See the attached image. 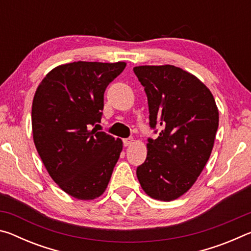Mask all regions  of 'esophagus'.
<instances>
[{
	"label": "esophagus",
	"instance_id": "1",
	"mask_svg": "<svg viewBox=\"0 0 251 251\" xmlns=\"http://www.w3.org/2000/svg\"><path fill=\"white\" fill-rule=\"evenodd\" d=\"M123 142H124V146H130L131 145V144H133L134 143V138H131V137H129V138H125L124 139V141H123Z\"/></svg>",
	"mask_w": 251,
	"mask_h": 251
}]
</instances>
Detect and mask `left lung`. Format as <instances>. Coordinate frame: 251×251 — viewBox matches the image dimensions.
I'll use <instances>...</instances> for the list:
<instances>
[{
  "mask_svg": "<svg viewBox=\"0 0 251 251\" xmlns=\"http://www.w3.org/2000/svg\"><path fill=\"white\" fill-rule=\"evenodd\" d=\"M134 73L146 92L150 125L161 126L148 139L137 178L148 196L172 201L192 188L214 147L219 112L211 92L189 72L174 65H143Z\"/></svg>",
  "mask_w": 251,
  "mask_h": 251,
  "instance_id": "1",
  "label": "left lung"
}]
</instances>
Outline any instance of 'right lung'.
Masks as SVG:
<instances>
[{
    "mask_svg": "<svg viewBox=\"0 0 251 251\" xmlns=\"http://www.w3.org/2000/svg\"><path fill=\"white\" fill-rule=\"evenodd\" d=\"M125 62H73L49 72L32 104V133L49 175L80 201L107 188L123 150L122 139L92 126L100 122L104 92Z\"/></svg>",
    "mask_w": 251,
    "mask_h": 251,
    "instance_id": "1",
    "label": "right lung"
}]
</instances>
